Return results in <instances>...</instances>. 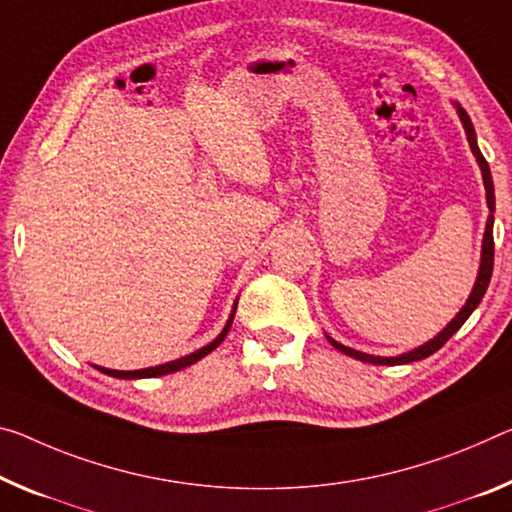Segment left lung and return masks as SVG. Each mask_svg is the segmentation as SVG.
Here are the masks:
<instances>
[{
  "label": "left lung",
  "mask_w": 512,
  "mask_h": 512,
  "mask_svg": "<svg viewBox=\"0 0 512 512\" xmlns=\"http://www.w3.org/2000/svg\"><path fill=\"white\" fill-rule=\"evenodd\" d=\"M458 116L462 120V127H465V134H467V141H469V148H472L474 157L478 161V166H481L483 170V184H485V196H488V207L490 212H494V184H492V175H490V166L488 161H485V157L481 154V150H478L476 145V132H474V125L472 120H469V116L465 113V109L458 107ZM492 223H494V216L490 214L488 216V225H485V237H483V255H481V271H478V278H476V285L472 289V296L467 298V303L462 310L458 312L456 319H453L449 326H446L440 335H437L435 339H431V342L415 348V351L410 353H403L399 355V358H376V355H367V353H360V351H353V348L348 346H342L339 342H335V339L328 337V342L337 348V351H342L344 355H348V358H355L360 362H369V364H405V362H417V360H424L428 358V355H433L435 351H440V348L449 342V339L456 335V332L462 328V323H465L469 319V314H472L478 303H481L485 291H488V285H490V278H492V266H494V237H492Z\"/></svg>",
  "instance_id": "8db88e82"
}]
</instances>
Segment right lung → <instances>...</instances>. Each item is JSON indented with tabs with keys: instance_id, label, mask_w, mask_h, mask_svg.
Instances as JSON below:
<instances>
[{
	"instance_id": "right-lung-1",
	"label": "right lung",
	"mask_w": 512,
	"mask_h": 512,
	"mask_svg": "<svg viewBox=\"0 0 512 512\" xmlns=\"http://www.w3.org/2000/svg\"><path fill=\"white\" fill-rule=\"evenodd\" d=\"M234 310H237V307H234ZM234 310H232L230 321H227V326L223 328L221 335H218L212 344H207L205 348H200V351H196V353L186 355V358H180V360H175V362H168V364H159V367L139 369V371H116V369H100V367H97V369L107 373V376H113V378H154V376H166V373H175V371H180V369H184V367H189V364H193V362H198V360L205 358V355L212 353L214 348L223 342L227 332H230L232 319H234Z\"/></svg>"
}]
</instances>
